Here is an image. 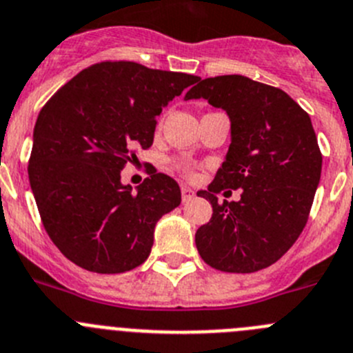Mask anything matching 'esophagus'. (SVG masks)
<instances>
[{"label":"esophagus","instance_id":"esophagus-1","mask_svg":"<svg viewBox=\"0 0 353 353\" xmlns=\"http://www.w3.org/2000/svg\"><path fill=\"white\" fill-rule=\"evenodd\" d=\"M181 196H183V202H190V200L195 196V192H193L192 188L183 186V188H181Z\"/></svg>","mask_w":353,"mask_h":353}]
</instances>
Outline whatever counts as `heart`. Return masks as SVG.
<instances>
[{
    "label": "heart",
    "mask_w": 353,
    "mask_h": 353,
    "mask_svg": "<svg viewBox=\"0 0 353 353\" xmlns=\"http://www.w3.org/2000/svg\"><path fill=\"white\" fill-rule=\"evenodd\" d=\"M177 167H179L181 170H183L184 174H188V176H192V169L186 165V163H177Z\"/></svg>",
    "instance_id": "1"
}]
</instances>
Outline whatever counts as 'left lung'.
Instances as JSON below:
<instances>
[{"mask_svg":"<svg viewBox=\"0 0 353 353\" xmlns=\"http://www.w3.org/2000/svg\"><path fill=\"white\" fill-rule=\"evenodd\" d=\"M207 99L232 121L221 169L199 192L212 217L196 230L199 254L228 273L268 268L298 240L321 181L322 153L312 120L284 90L240 74L199 80L188 99ZM242 189L239 203H217L223 189Z\"/></svg>","mask_w":353,"mask_h":353,"instance_id":"1","label":"left lung"}]
</instances>
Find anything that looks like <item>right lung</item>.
<instances>
[{
	"label": "right lung",
	"instance_id": "obj_1",
	"mask_svg": "<svg viewBox=\"0 0 353 353\" xmlns=\"http://www.w3.org/2000/svg\"><path fill=\"white\" fill-rule=\"evenodd\" d=\"M199 77L106 61L78 72L41 108L29 183L59 251L95 273L143 265L154 225L181 203L179 184L153 170L132 192L120 172L153 144L157 117Z\"/></svg>",
	"mask_w": 353,
	"mask_h": 353
}]
</instances>
